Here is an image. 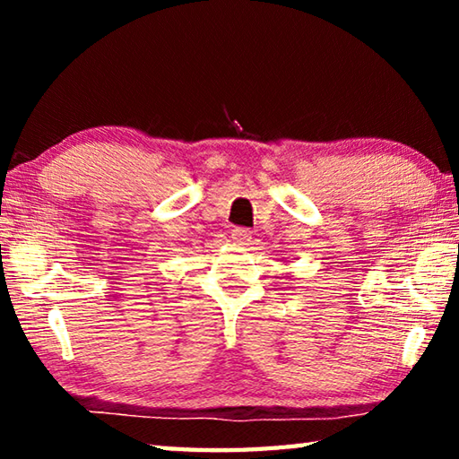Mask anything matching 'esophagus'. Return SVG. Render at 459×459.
Segmentation results:
<instances>
[{
	"instance_id": "34e87169",
	"label": "esophagus",
	"mask_w": 459,
	"mask_h": 459,
	"mask_svg": "<svg viewBox=\"0 0 459 459\" xmlns=\"http://www.w3.org/2000/svg\"><path fill=\"white\" fill-rule=\"evenodd\" d=\"M232 240H235V243L237 245H248V243H251V232H248L247 229H235V230H232Z\"/></svg>"
}]
</instances>
